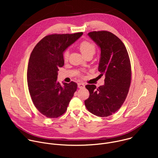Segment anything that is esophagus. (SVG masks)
Returning a JSON list of instances; mask_svg holds the SVG:
<instances>
[{
	"mask_svg": "<svg viewBox=\"0 0 158 158\" xmlns=\"http://www.w3.org/2000/svg\"><path fill=\"white\" fill-rule=\"evenodd\" d=\"M77 86L80 89H83V88L85 87V84L82 82H79V83L77 84Z\"/></svg>",
	"mask_w": 158,
	"mask_h": 158,
	"instance_id": "34e87169",
	"label": "esophagus"
}]
</instances>
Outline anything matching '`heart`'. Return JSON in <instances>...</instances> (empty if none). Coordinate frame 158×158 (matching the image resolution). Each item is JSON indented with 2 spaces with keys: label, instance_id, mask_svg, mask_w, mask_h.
I'll use <instances>...</instances> for the list:
<instances>
[{
  "label": "heart",
  "instance_id": "b5f03b06",
  "mask_svg": "<svg viewBox=\"0 0 158 158\" xmlns=\"http://www.w3.org/2000/svg\"><path fill=\"white\" fill-rule=\"evenodd\" d=\"M79 49L81 53L85 56L89 54H91L93 55L95 52L96 48H95L94 44H93L92 42L84 40V41H82L79 44ZM68 57H69V51L68 50H65L63 53V59L64 60H67L68 59Z\"/></svg>",
  "mask_w": 158,
  "mask_h": 158
}]
</instances>
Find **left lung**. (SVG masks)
<instances>
[{"label":"left lung","instance_id":"1","mask_svg":"<svg viewBox=\"0 0 158 158\" xmlns=\"http://www.w3.org/2000/svg\"><path fill=\"white\" fill-rule=\"evenodd\" d=\"M101 49L98 71L105 75L104 85L98 88L87 84L89 97L84 101L87 110L99 117L116 112L124 103L131 80V63L127 49L116 35L108 31L87 34Z\"/></svg>","mask_w":158,"mask_h":158}]
</instances>
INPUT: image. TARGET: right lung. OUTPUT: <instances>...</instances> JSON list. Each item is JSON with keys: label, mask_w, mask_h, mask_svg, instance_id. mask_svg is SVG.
Instances as JSON below:
<instances>
[{"label": "right lung", "mask_w": 158, "mask_h": 158, "mask_svg": "<svg viewBox=\"0 0 158 158\" xmlns=\"http://www.w3.org/2000/svg\"><path fill=\"white\" fill-rule=\"evenodd\" d=\"M82 32L52 34L40 40L30 56L27 84L32 102L37 110L48 118H57L66 111L77 84L61 85L57 81L59 67L64 65L63 53Z\"/></svg>", "instance_id": "right-lung-1"}]
</instances>
